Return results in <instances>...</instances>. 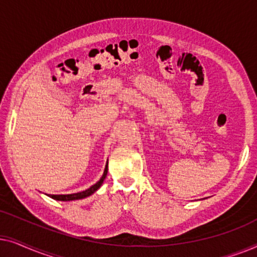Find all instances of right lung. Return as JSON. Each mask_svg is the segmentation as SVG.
<instances>
[{
	"instance_id": "1",
	"label": "right lung",
	"mask_w": 257,
	"mask_h": 257,
	"mask_svg": "<svg viewBox=\"0 0 257 257\" xmlns=\"http://www.w3.org/2000/svg\"><path fill=\"white\" fill-rule=\"evenodd\" d=\"M107 165H108V163H106V166H105L104 173H103V175H101V178L99 179V181L96 182V184L91 186L90 188L85 189V191L79 192V193H73V194H59V195L47 194V195L50 196V198L54 199V200H58V201H72V200H80V199L87 198V196H90L91 194H93V193L96 192L97 189L100 187L101 184H103V182H104L105 178H106V174H107Z\"/></svg>"
}]
</instances>
